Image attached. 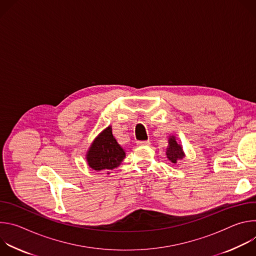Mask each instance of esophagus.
I'll list each match as a JSON object with an SVG mask.
<instances>
[{
    "label": "esophagus",
    "mask_w": 256,
    "mask_h": 256,
    "mask_svg": "<svg viewBox=\"0 0 256 256\" xmlns=\"http://www.w3.org/2000/svg\"><path fill=\"white\" fill-rule=\"evenodd\" d=\"M150 144V140H138L136 144L138 146H147Z\"/></svg>",
    "instance_id": "1"
}]
</instances>
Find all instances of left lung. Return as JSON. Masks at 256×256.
Returning a JSON list of instances; mask_svg holds the SVG:
<instances>
[{"label": "left lung", "mask_w": 256, "mask_h": 256, "mask_svg": "<svg viewBox=\"0 0 256 256\" xmlns=\"http://www.w3.org/2000/svg\"><path fill=\"white\" fill-rule=\"evenodd\" d=\"M166 155H167V158L169 159V161H171L174 164L177 162V160L182 159L184 157L181 146L177 144L174 136L169 138V147L167 148Z\"/></svg>", "instance_id": "left-lung-1"}]
</instances>
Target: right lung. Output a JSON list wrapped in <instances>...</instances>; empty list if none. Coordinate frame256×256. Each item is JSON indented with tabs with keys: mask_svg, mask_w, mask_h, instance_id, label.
Listing matches in <instances>:
<instances>
[{
	"mask_svg": "<svg viewBox=\"0 0 256 256\" xmlns=\"http://www.w3.org/2000/svg\"><path fill=\"white\" fill-rule=\"evenodd\" d=\"M126 153L114 138L112 128L104 130L93 142L87 154L89 166L96 171H108L120 166Z\"/></svg>",
	"mask_w": 256,
	"mask_h": 256,
	"instance_id": "add662e5",
	"label": "right lung"
}]
</instances>
